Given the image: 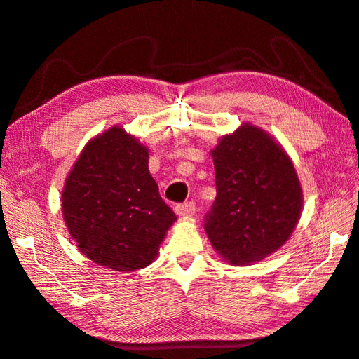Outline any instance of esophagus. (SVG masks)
I'll use <instances>...</instances> for the list:
<instances>
[{"label":"esophagus","mask_w":359,"mask_h":359,"mask_svg":"<svg viewBox=\"0 0 359 359\" xmlns=\"http://www.w3.org/2000/svg\"><path fill=\"white\" fill-rule=\"evenodd\" d=\"M194 212H196V205H194V202L191 201L175 205V213H177L179 217H193Z\"/></svg>","instance_id":"34e87169"}]
</instances>
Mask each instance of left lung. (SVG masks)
Returning <instances> with one entry per match:
<instances>
[{"instance_id": "8db88e82", "label": "left lung", "mask_w": 359, "mask_h": 359, "mask_svg": "<svg viewBox=\"0 0 359 359\" xmlns=\"http://www.w3.org/2000/svg\"><path fill=\"white\" fill-rule=\"evenodd\" d=\"M217 198L204 227L226 262L250 265L278 251L302 217L293 163L271 136L243 123L212 151Z\"/></svg>"}]
</instances>
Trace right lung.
Returning <instances> with one entry per match:
<instances>
[{"label":"right lung","mask_w":359,"mask_h":359,"mask_svg":"<svg viewBox=\"0 0 359 359\" xmlns=\"http://www.w3.org/2000/svg\"><path fill=\"white\" fill-rule=\"evenodd\" d=\"M147 163V147L116 126L90 140L69 172L62 217L94 264L127 273L144 269L177 219Z\"/></svg>","instance_id":"right-lung-1"}]
</instances>
